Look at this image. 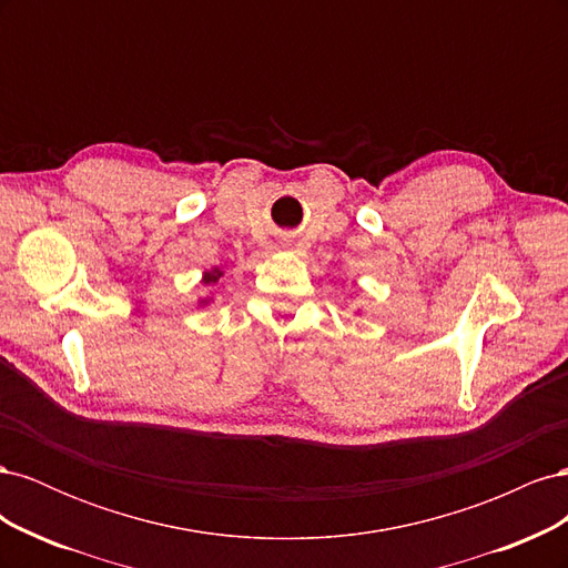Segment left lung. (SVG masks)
Masks as SVG:
<instances>
[{"mask_svg": "<svg viewBox=\"0 0 568 568\" xmlns=\"http://www.w3.org/2000/svg\"><path fill=\"white\" fill-rule=\"evenodd\" d=\"M357 313H359V311H357Z\"/></svg>", "mask_w": 568, "mask_h": 568, "instance_id": "8db88e82", "label": "left lung"}]
</instances>
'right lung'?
Listing matches in <instances>:
<instances>
[{
  "label": "right lung",
  "instance_id": "right-lung-1",
  "mask_svg": "<svg viewBox=\"0 0 568 568\" xmlns=\"http://www.w3.org/2000/svg\"><path fill=\"white\" fill-rule=\"evenodd\" d=\"M222 277H225V270H222V265H215V267L205 270V272L201 274V284H203L205 288H213ZM211 303H215V298H213V291H211V296H201V298H196V305H199V307H205V305H211Z\"/></svg>",
  "mask_w": 568,
  "mask_h": 568
}]
</instances>
